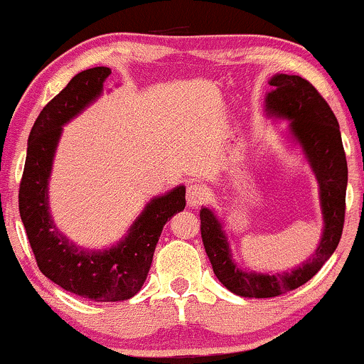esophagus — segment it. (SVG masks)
<instances>
[{"mask_svg": "<svg viewBox=\"0 0 364 364\" xmlns=\"http://www.w3.org/2000/svg\"><path fill=\"white\" fill-rule=\"evenodd\" d=\"M207 197H209V192L200 183H191L187 187V204L191 207L202 205L207 200Z\"/></svg>", "mask_w": 364, "mask_h": 364, "instance_id": "obj_1", "label": "esophagus"}]
</instances>
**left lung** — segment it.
Segmentation results:
<instances>
[{
	"mask_svg": "<svg viewBox=\"0 0 364 364\" xmlns=\"http://www.w3.org/2000/svg\"><path fill=\"white\" fill-rule=\"evenodd\" d=\"M266 95V112L291 120L289 132L301 145L319 183L324 229L319 245L303 266L282 274L242 271L232 261L223 224L207 207L200 209V234L205 252L223 284L242 297H274L308 282L336 251L346 210L348 164L336 117L308 80L297 75H274Z\"/></svg>",
	"mask_w": 364,
	"mask_h": 364,
	"instance_id": "left-lung-1",
	"label": "left lung"
}]
</instances>
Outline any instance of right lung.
Segmentation results:
<instances>
[{
  "label": "right lung",
  "mask_w": 364,
  "mask_h": 364,
  "mask_svg": "<svg viewBox=\"0 0 364 364\" xmlns=\"http://www.w3.org/2000/svg\"><path fill=\"white\" fill-rule=\"evenodd\" d=\"M112 70H83L46 103L28 136L20 183V215L40 271L63 287L92 301H125L140 291L152 266L155 245L167 220L186 207V187L178 186L145 205L119 244L103 251L78 247L53 224L48 207V178L61 127L100 97Z\"/></svg>",
  "instance_id": "add662e5"
}]
</instances>
